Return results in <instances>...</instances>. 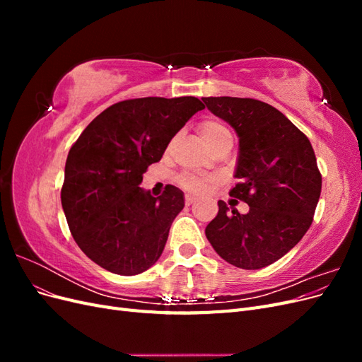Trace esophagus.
<instances>
[{
	"mask_svg": "<svg viewBox=\"0 0 362 362\" xmlns=\"http://www.w3.org/2000/svg\"><path fill=\"white\" fill-rule=\"evenodd\" d=\"M196 196H193V194H185V205H192L193 202H196Z\"/></svg>",
	"mask_w": 362,
	"mask_h": 362,
	"instance_id": "34e87169",
	"label": "esophagus"
}]
</instances>
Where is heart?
Returning a JSON list of instances; mask_svg holds the SVG:
<instances>
[{"label": "heart", "instance_id": "obj_1", "mask_svg": "<svg viewBox=\"0 0 362 362\" xmlns=\"http://www.w3.org/2000/svg\"><path fill=\"white\" fill-rule=\"evenodd\" d=\"M199 133L205 140V144L211 149L216 148L217 145H221L222 141L233 140L231 131L228 129V127L223 122H221V120L214 117H208L202 120L199 124ZM213 181L214 180L210 177H198V175H190V173H184L178 177V182L182 185V187L193 192L205 190Z\"/></svg>", "mask_w": 362, "mask_h": 362}]
</instances>
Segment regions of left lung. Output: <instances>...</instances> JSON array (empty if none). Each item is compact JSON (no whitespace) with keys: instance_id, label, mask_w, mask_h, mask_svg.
<instances>
[{"instance_id":"left-lung-1","label":"left lung","mask_w":362,"mask_h":362,"mask_svg":"<svg viewBox=\"0 0 362 362\" xmlns=\"http://www.w3.org/2000/svg\"><path fill=\"white\" fill-rule=\"evenodd\" d=\"M206 108L238 136V182L229 196L249 205L246 214L218 213L205 235L229 264L246 270L278 261L308 231L322 192L314 149L302 131L275 107L252 98H202Z\"/></svg>"}]
</instances>
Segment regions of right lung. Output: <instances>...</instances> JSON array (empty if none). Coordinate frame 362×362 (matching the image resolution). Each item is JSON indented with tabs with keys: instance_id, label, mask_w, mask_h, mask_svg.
Wrapping results in <instances>:
<instances>
[{
	"instance_id": "add662e5",
	"label": "right lung",
	"mask_w": 362,
	"mask_h": 362,
	"mask_svg": "<svg viewBox=\"0 0 362 362\" xmlns=\"http://www.w3.org/2000/svg\"><path fill=\"white\" fill-rule=\"evenodd\" d=\"M204 108L194 96L120 101L98 115L72 145L62 206L76 245L98 266L133 276L156 264L184 208V193L166 185L154 198L139 184Z\"/></svg>"
}]
</instances>
